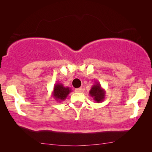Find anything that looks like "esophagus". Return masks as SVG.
Here are the masks:
<instances>
[{"label": "esophagus", "mask_w": 152, "mask_h": 152, "mask_svg": "<svg viewBox=\"0 0 152 152\" xmlns=\"http://www.w3.org/2000/svg\"><path fill=\"white\" fill-rule=\"evenodd\" d=\"M75 92H76V93H80V92H82V88H76V89H75Z\"/></svg>", "instance_id": "1"}]
</instances>
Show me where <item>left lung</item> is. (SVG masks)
Returning a JSON list of instances; mask_svg holds the SVG:
<instances>
[{
  "instance_id": "obj_1",
  "label": "left lung",
  "mask_w": 152,
  "mask_h": 152,
  "mask_svg": "<svg viewBox=\"0 0 152 152\" xmlns=\"http://www.w3.org/2000/svg\"><path fill=\"white\" fill-rule=\"evenodd\" d=\"M89 95L93 97L95 102L97 103H100L105 99L106 91L99 82H96L91 87L89 91Z\"/></svg>"
}]
</instances>
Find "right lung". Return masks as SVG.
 Returning a JSON list of instances; mask_svg holds the SVG:
<instances>
[{
    "instance_id": "obj_1",
    "label": "right lung",
    "mask_w": 152,
    "mask_h": 152,
    "mask_svg": "<svg viewBox=\"0 0 152 152\" xmlns=\"http://www.w3.org/2000/svg\"><path fill=\"white\" fill-rule=\"evenodd\" d=\"M71 92V89L69 87H65L61 83L57 82L55 84L53 92H52V96L54 99L57 102L64 101L69 93Z\"/></svg>"
}]
</instances>
